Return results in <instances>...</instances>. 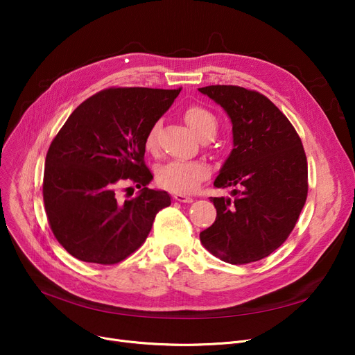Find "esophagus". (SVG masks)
I'll return each instance as SVG.
<instances>
[{"label":"esophagus","mask_w":355,"mask_h":355,"mask_svg":"<svg viewBox=\"0 0 355 355\" xmlns=\"http://www.w3.org/2000/svg\"><path fill=\"white\" fill-rule=\"evenodd\" d=\"M174 198L177 201H180V202H193L194 201L193 197H189V196H185V194H175Z\"/></svg>","instance_id":"obj_1"}]
</instances>
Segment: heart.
<instances>
[{
    "mask_svg": "<svg viewBox=\"0 0 355 355\" xmlns=\"http://www.w3.org/2000/svg\"><path fill=\"white\" fill-rule=\"evenodd\" d=\"M184 119L202 141L211 139L217 132V119L211 112L200 105H191L184 112ZM159 123L155 122L145 137V148L154 149ZM210 177L207 162L194 159H175L164 164L157 171V181L162 189L177 194H191Z\"/></svg>",
    "mask_w": 355,
    "mask_h": 355,
    "instance_id": "1",
    "label": "heart"
}]
</instances>
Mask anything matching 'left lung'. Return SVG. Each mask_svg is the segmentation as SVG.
<instances>
[{
	"instance_id": "1",
	"label": "left lung",
	"mask_w": 355,
	"mask_h": 355,
	"mask_svg": "<svg viewBox=\"0 0 355 355\" xmlns=\"http://www.w3.org/2000/svg\"><path fill=\"white\" fill-rule=\"evenodd\" d=\"M227 112L233 149L214 187H233V200L211 197L213 225L202 246L232 265L273 253L289 237L308 196V162L300 135L265 95L233 85L198 89Z\"/></svg>"
}]
</instances>
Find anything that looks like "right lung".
<instances>
[{"label":"right lung","mask_w":355,"mask_h":355,"mask_svg":"<svg viewBox=\"0 0 355 355\" xmlns=\"http://www.w3.org/2000/svg\"><path fill=\"white\" fill-rule=\"evenodd\" d=\"M180 92L101 90L73 110L51 141L44 209L54 237L71 256L89 263H119L142 246L157 213L171 204L166 191L146 187L153 174L144 155L146 132ZM123 182L137 183L140 194L119 200Z\"/></svg>","instance_id":"1"}]
</instances>
